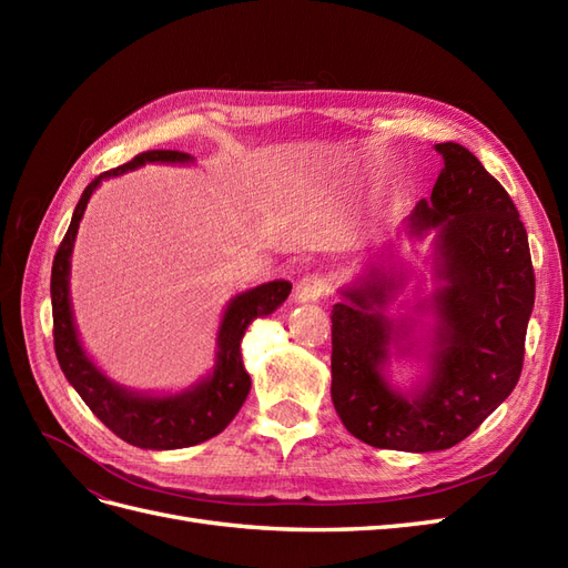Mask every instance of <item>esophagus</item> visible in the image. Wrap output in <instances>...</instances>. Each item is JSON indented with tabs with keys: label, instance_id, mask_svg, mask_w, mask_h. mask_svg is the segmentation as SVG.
I'll return each instance as SVG.
<instances>
[{
	"label": "esophagus",
	"instance_id": "esophagus-1",
	"mask_svg": "<svg viewBox=\"0 0 568 568\" xmlns=\"http://www.w3.org/2000/svg\"><path fill=\"white\" fill-rule=\"evenodd\" d=\"M326 291V280L322 274L313 272V274H305V277L296 284L294 288V296L298 303H315L322 294Z\"/></svg>",
	"mask_w": 568,
	"mask_h": 568
}]
</instances>
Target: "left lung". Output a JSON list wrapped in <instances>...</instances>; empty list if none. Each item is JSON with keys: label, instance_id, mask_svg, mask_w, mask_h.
Returning <instances> with one entry per match:
<instances>
[{"label": "left lung", "instance_id": "8db88e82", "mask_svg": "<svg viewBox=\"0 0 568 568\" xmlns=\"http://www.w3.org/2000/svg\"><path fill=\"white\" fill-rule=\"evenodd\" d=\"M436 151L443 170L432 199L405 220L412 239L434 232L436 288L412 305L434 317L426 334L417 338L415 317L386 315L407 282L386 261L341 286L332 311L334 407L355 438L382 450H448L476 432L519 382L536 303L526 227L505 186L462 144ZM393 354L425 359L417 387L389 384Z\"/></svg>", "mask_w": 568, "mask_h": 568}]
</instances>
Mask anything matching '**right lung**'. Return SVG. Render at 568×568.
I'll return each mask as SVG.
<instances>
[{"instance_id":"right-lung-1","label":"right lung","mask_w":568,"mask_h":568,"mask_svg":"<svg viewBox=\"0 0 568 568\" xmlns=\"http://www.w3.org/2000/svg\"><path fill=\"white\" fill-rule=\"evenodd\" d=\"M146 163L189 165L194 163V156L165 149L144 151L130 163L94 178L84 189L73 211L71 227L51 265L54 348L68 384L118 438L144 450H180L225 432V426L242 409L251 390V376L242 359V338L253 320L267 317L288 298L291 284L286 280H274L242 291L227 303L215 338V365L189 388L180 393H142L115 384L94 365L80 343L71 305V255L80 220L94 189L104 180L125 175Z\"/></svg>"}]
</instances>
